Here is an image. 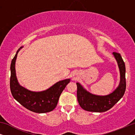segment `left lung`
<instances>
[{
    "label": "left lung",
    "instance_id": "obj_1",
    "mask_svg": "<svg viewBox=\"0 0 135 135\" xmlns=\"http://www.w3.org/2000/svg\"><path fill=\"white\" fill-rule=\"evenodd\" d=\"M113 55L119 66L120 80L118 87L108 95H93L77 83V97L79 104L83 109L90 112H103L112 108L124 95L126 89L125 65L120 53L114 52Z\"/></svg>",
    "mask_w": 135,
    "mask_h": 135
}]
</instances>
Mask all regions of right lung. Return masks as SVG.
Returning a JSON list of instances; mask_svg holds the SVG:
<instances>
[{
  "instance_id": "obj_1",
  "label": "right lung",
  "mask_w": 135,
  "mask_h": 135,
  "mask_svg": "<svg viewBox=\"0 0 135 135\" xmlns=\"http://www.w3.org/2000/svg\"><path fill=\"white\" fill-rule=\"evenodd\" d=\"M21 47L16 51L10 65L11 76L10 86L11 93L15 99L27 109L36 113L50 112L56 108L59 98L66 86L70 82V79L61 80L45 91L35 92L21 86L16 75L15 62L17 55Z\"/></svg>"
}]
</instances>
